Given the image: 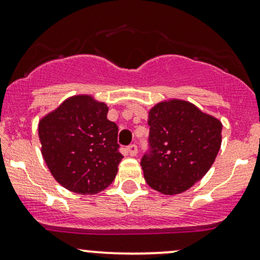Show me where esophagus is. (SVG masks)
<instances>
[{"mask_svg": "<svg viewBox=\"0 0 260 260\" xmlns=\"http://www.w3.org/2000/svg\"><path fill=\"white\" fill-rule=\"evenodd\" d=\"M127 151H128V153H129V155H132V157H135V155H137V152H138L137 146H136L135 143L129 144V146L127 147Z\"/></svg>", "mask_w": 260, "mask_h": 260, "instance_id": "34e87169", "label": "esophagus"}]
</instances>
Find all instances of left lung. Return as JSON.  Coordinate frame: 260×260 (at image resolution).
Here are the masks:
<instances>
[{
	"instance_id": "obj_1",
	"label": "left lung",
	"mask_w": 260,
	"mask_h": 260,
	"mask_svg": "<svg viewBox=\"0 0 260 260\" xmlns=\"http://www.w3.org/2000/svg\"><path fill=\"white\" fill-rule=\"evenodd\" d=\"M148 125L141 166L149 187L173 196L203 178L219 152L222 123L192 103L169 101L151 109Z\"/></svg>"
}]
</instances>
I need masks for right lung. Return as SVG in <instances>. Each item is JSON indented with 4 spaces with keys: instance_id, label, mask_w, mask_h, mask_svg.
Wrapping results in <instances>:
<instances>
[{
    "instance_id": "right-lung-1",
    "label": "right lung",
    "mask_w": 260,
    "mask_h": 260,
    "mask_svg": "<svg viewBox=\"0 0 260 260\" xmlns=\"http://www.w3.org/2000/svg\"><path fill=\"white\" fill-rule=\"evenodd\" d=\"M107 113L105 103L76 95L38 124L43 159L54 179L71 192L95 194L116 178L123 154L118 127Z\"/></svg>"
}]
</instances>
